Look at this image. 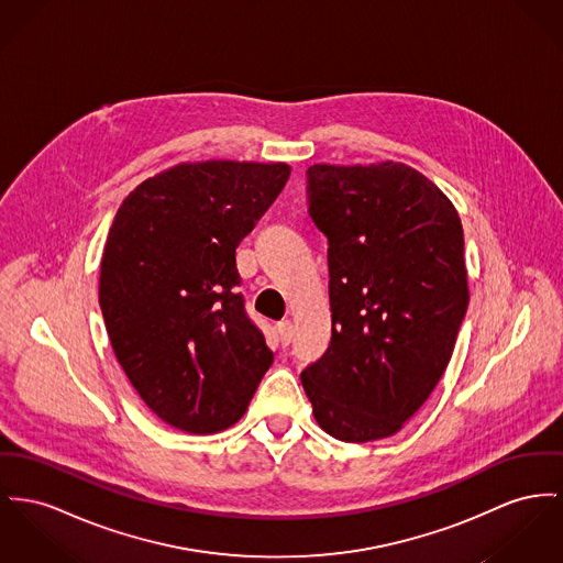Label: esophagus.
Returning a JSON list of instances; mask_svg holds the SVG:
<instances>
[{
    "instance_id": "esophagus-1",
    "label": "esophagus",
    "mask_w": 563,
    "mask_h": 563,
    "mask_svg": "<svg viewBox=\"0 0 563 563\" xmlns=\"http://www.w3.org/2000/svg\"><path fill=\"white\" fill-rule=\"evenodd\" d=\"M277 335H279L284 345H290V341L295 338V327H292V322H290V320H282V322L277 324Z\"/></svg>"
}]
</instances>
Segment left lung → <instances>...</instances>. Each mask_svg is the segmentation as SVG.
<instances>
[{"instance_id": "obj_1", "label": "left lung", "mask_w": 563, "mask_h": 563, "mask_svg": "<svg viewBox=\"0 0 563 563\" xmlns=\"http://www.w3.org/2000/svg\"><path fill=\"white\" fill-rule=\"evenodd\" d=\"M307 211L329 239L331 343L300 372L341 442L397 433L449 365L467 311L463 228L406 164L307 168Z\"/></svg>"}]
</instances>
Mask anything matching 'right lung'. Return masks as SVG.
Masks as SVG:
<instances>
[{
  "label": "right lung",
  "mask_w": 563,
  "mask_h": 563,
  "mask_svg": "<svg viewBox=\"0 0 563 563\" xmlns=\"http://www.w3.org/2000/svg\"><path fill=\"white\" fill-rule=\"evenodd\" d=\"M290 177L286 164L198 162L155 175L114 216L100 309L141 399L188 433L234 424L273 363L234 252Z\"/></svg>",
  "instance_id": "obj_1"
}]
</instances>
